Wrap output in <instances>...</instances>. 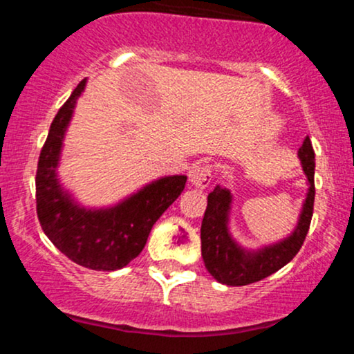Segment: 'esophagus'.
<instances>
[{
  "label": "esophagus",
  "instance_id": "esophagus-1",
  "mask_svg": "<svg viewBox=\"0 0 354 354\" xmlns=\"http://www.w3.org/2000/svg\"><path fill=\"white\" fill-rule=\"evenodd\" d=\"M189 176V183L196 188L205 189L208 188L211 178H213V171H211V166L208 165H200V166H193L188 173Z\"/></svg>",
  "mask_w": 354,
  "mask_h": 354
}]
</instances>
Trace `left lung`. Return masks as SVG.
Segmentation results:
<instances>
[{"label": "left lung", "instance_id": "obj_1", "mask_svg": "<svg viewBox=\"0 0 354 354\" xmlns=\"http://www.w3.org/2000/svg\"><path fill=\"white\" fill-rule=\"evenodd\" d=\"M303 171L306 174L308 193L299 213L298 225L290 236L258 250H246L231 236L230 211L231 191L216 186L208 194L205 218L201 223V256L206 270L214 279L228 286H245L276 273L295 258L303 246L315 205V151L310 138L303 141L298 151Z\"/></svg>", "mask_w": 354, "mask_h": 354}]
</instances>
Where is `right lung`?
<instances>
[{"instance_id":"add662e5","label":"right lung","mask_w":354,"mask_h":354,"mask_svg":"<svg viewBox=\"0 0 354 354\" xmlns=\"http://www.w3.org/2000/svg\"><path fill=\"white\" fill-rule=\"evenodd\" d=\"M83 80L53 120L36 171V211L41 228L64 256L89 270L115 271L143 251L154 223L185 189V174L151 181L108 208H84L59 183L58 166L64 135Z\"/></svg>"}]
</instances>
